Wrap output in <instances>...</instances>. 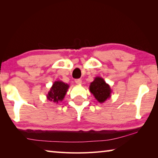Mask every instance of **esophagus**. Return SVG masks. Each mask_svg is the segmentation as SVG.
Returning <instances> with one entry per match:
<instances>
[{"label": "esophagus", "instance_id": "34e87169", "mask_svg": "<svg viewBox=\"0 0 158 158\" xmlns=\"http://www.w3.org/2000/svg\"><path fill=\"white\" fill-rule=\"evenodd\" d=\"M75 83H77V84H79V85H81V79H75Z\"/></svg>", "mask_w": 158, "mask_h": 158}]
</instances>
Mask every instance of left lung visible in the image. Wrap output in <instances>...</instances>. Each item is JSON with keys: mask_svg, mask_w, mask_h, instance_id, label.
Returning <instances> with one entry per match:
<instances>
[{"mask_svg": "<svg viewBox=\"0 0 158 158\" xmlns=\"http://www.w3.org/2000/svg\"><path fill=\"white\" fill-rule=\"evenodd\" d=\"M89 91L94 96L96 100L100 103H103L110 98L112 90L109 84L105 82L103 78L96 77L89 85Z\"/></svg>", "mask_w": 158, "mask_h": 158, "instance_id": "1", "label": "left lung"}]
</instances>
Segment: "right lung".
<instances>
[{
	"label": "right lung",
	"instance_id": "right-lung-1",
	"mask_svg": "<svg viewBox=\"0 0 158 158\" xmlns=\"http://www.w3.org/2000/svg\"><path fill=\"white\" fill-rule=\"evenodd\" d=\"M69 88V85L67 83L62 81H56L46 96L47 99L56 104L62 102Z\"/></svg>",
	"mask_w": 158,
	"mask_h": 158
}]
</instances>
